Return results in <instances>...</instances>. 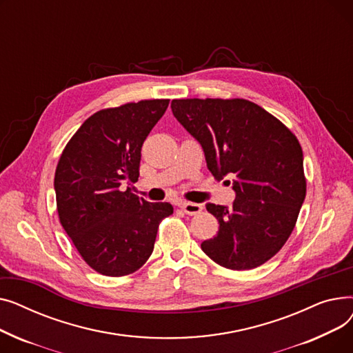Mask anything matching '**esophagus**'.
Masks as SVG:
<instances>
[{
  "mask_svg": "<svg viewBox=\"0 0 353 353\" xmlns=\"http://www.w3.org/2000/svg\"><path fill=\"white\" fill-rule=\"evenodd\" d=\"M180 208L184 213L190 214V216L199 214V213L203 212V206L197 205V203H186V201H184V203H180Z\"/></svg>",
  "mask_w": 353,
  "mask_h": 353,
  "instance_id": "1",
  "label": "esophagus"
}]
</instances>
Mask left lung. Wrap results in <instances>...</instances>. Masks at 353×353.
<instances>
[{
    "mask_svg": "<svg viewBox=\"0 0 353 353\" xmlns=\"http://www.w3.org/2000/svg\"><path fill=\"white\" fill-rule=\"evenodd\" d=\"M172 111L201 144L209 170L219 179L233 177L232 206L206 205L219 232L201 250L230 270L263 265L286 243L306 196L299 140L245 99L173 100Z\"/></svg>",
    "mask_w": 353,
    "mask_h": 353,
    "instance_id": "obj_1",
    "label": "left lung"
}]
</instances>
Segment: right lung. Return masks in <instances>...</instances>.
<instances>
[{
	"mask_svg": "<svg viewBox=\"0 0 353 353\" xmlns=\"http://www.w3.org/2000/svg\"><path fill=\"white\" fill-rule=\"evenodd\" d=\"M167 99L103 108L77 130L54 176L60 223L83 261L104 276H127L152 256L170 203L139 199L121 188L139 180L141 145Z\"/></svg>",
	"mask_w": 353,
	"mask_h": 353,
	"instance_id": "add662e5",
	"label": "right lung"
}]
</instances>
